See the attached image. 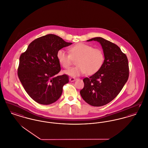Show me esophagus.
Segmentation results:
<instances>
[{
    "label": "esophagus",
    "instance_id": "esophagus-1",
    "mask_svg": "<svg viewBox=\"0 0 148 148\" xmlns=\"http://www.w3.org/2000/svg\"><path fill=\"white\" fill-rule=\"evenodd\" d=\"M76 79H77V78H74V77H71V78H70V81L71 82H74Z\"/></svg>",
    "mask_w": 148,
    "mask_h": 148
}]
</instances>
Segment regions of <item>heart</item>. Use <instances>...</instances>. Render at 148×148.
<instances>
[{
    "mask_svg": "<svg viewBox=\"0 0 148 148\" xmlns=\"http://www.w3.org/2000/svg\"><path fill=\"white\" fill-rule=\"evenodd\" d=\"M69 53L60 49L57 52V59L61 66L68 69L73 60H76V66L65 70L64 73L71 77H78L86 73L92 75L102 67L104 60V53L100 49L79 43L69 48Z\"/></svg>",
    "mask_w": 148,
    "mask_h": 148,
    "instance_id": "heart-1",
    "label": "heart"
}]
</instances>
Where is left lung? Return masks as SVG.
I'll list each match as a JSON object with an SVG mask.
<instances>
[{"mask_svg": "<svg viewBox=\"0 0 148 148\" xmlns=\"http://www.w3.org/2000/svg\"><path fill=\"white\" fill-rule=\"evenodd\" d=\"M92 41L101 44L104 62L95 74L83 79L84 86L80 93L87 103L100 107L112 101L121 90L129 78V63L126 55L116 44L102 37L87 41Z\"/></svg>", "mask_w": 148, "mask_h": 148, "instance_id": "left-lung-1", "label": "left lung"}]
</instances>
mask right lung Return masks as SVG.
Returning <instances> with one entry per match:
<instances>
[{"instance_id": "1", "label": "right lung", "mask_w": 148, "mask_h": 148, "mask_svg": "<svg viewBox=\"0 0 148 148\" xmlns=\"http://www.w3.org/2000/svg\"><path fill=\"white\" fill-rule=\"evenodd\" d=\"M72 43L49 34L33 41L19 58L18 76L27 94L41 104H51L61 96L67 75L57 76L61 70L57 52Z\"/></svg>"}]
</instances>
